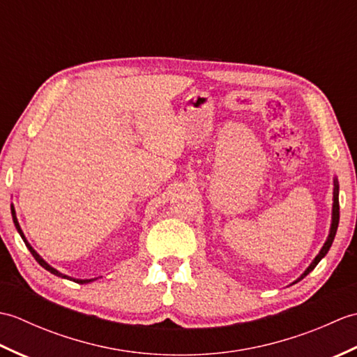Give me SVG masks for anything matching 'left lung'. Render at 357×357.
I'll return each mask as SVG.
<instances>
[{
    "mask_svg": "<svg viewBox=\"0 0 357 357\" xmlns=\"http://www.w3.org/2000/svg\"><path fill=\"white\" fill-rule=\"evenodd\" d=\"M337 225H339V184H337V179L335 178V192H333V213H331V227H330L328 238H327V241H325L324 247L321 248L319 255H317V256L314 257V261H313L312 264H310V267H308L304 273H302L301 278L296 279L293 284L299 282V280H301V279H304V278L308 275L310 271H313L316 265L321 262L322 257L328 253V250H330V247H331V244H333V241H335V236H336Z\"/></svg>",
    "mask_w": 357,
    "mask_h": 357,
    "instance_id": "1",
    "label": "left lung"
}]
</instances>
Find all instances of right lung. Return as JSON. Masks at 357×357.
<instances>
[{
  "instance_id": "add662e5",
  "label": "right lung",
  "mask_w": 357,
  "mask_h": 357,
  "mask_svg": "<svg viewBox=\"0 0 357 357\" xmlns=\"http://www.w3.org/2000/svg\"><path fill=\"white\" fill-rule=\"evenodd\" d=\"M10 210H12V218H13V224H15V227H17V230H18V233H20V236L22 238V241H24V244H26V247L30 250V253H32V256L35 257L36 259V262L41 265L43 268H45L47 271H50L52 275H55V276H59V278H64V279H70V280H73V282H77V284H89V282H92V280H95V279H73V278H69L67 275H63V273H59L56 268H53L52 265H49L47 262H45L43 257L38 255L35 250L32 248V245L29 244L27 242V239H26V236H24V233H22V230H21V227H20V224H18V219H17V213H15V208H13V206L10 207Z\"/></svg>"
}]
</instances>
